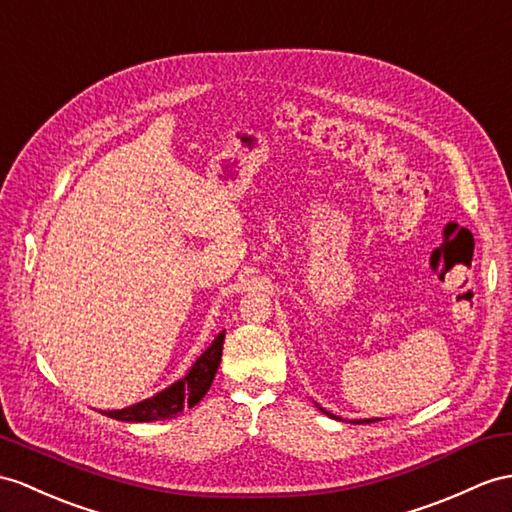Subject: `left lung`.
<instances>
[{"label": "left lung", "mask_w": 512, "mask_h": 512, "mask_svg": "<svg viewBox=\"0 0 512 512\" xmlns=\"http://www.w3.org/2000/svg\"><path fill=\"white\" fill-rule=\"evenodd\" d=\"M319 410H321V413H326L328 417H332V419H341V417H336V415L328 413V410H326V408H321V406H319ZM373 421H380V419H356V421H352V423H373Z\"/></svg>", "instance_id": "1"}]
</instances>
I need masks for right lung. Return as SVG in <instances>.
Segmentation results:
<instances>
[{"label":"right lung","mask_w":512,"mask_h":512,"mask_svg":"<svg viewBox=\"0 0 512 512\" xmlns=\"http://www.w3.org/2000/svg\"><path fill=\"white\" fill-rule=\"evenodd\" d=\"M223 339H226V332H219L217 339L208 345V350L199 356L193 367L189 369L184 378L167 386L165 391L156 393L154 397H147V400L132 404L121 410H104L106 417H112L117 421H162L171 419L186 406H195L202 397L208 393L210 384L215 380V373L221 363V350H223Z\"/></svg>","instance_id":"1"}]
</instances>
